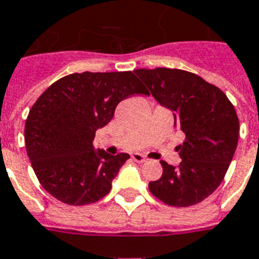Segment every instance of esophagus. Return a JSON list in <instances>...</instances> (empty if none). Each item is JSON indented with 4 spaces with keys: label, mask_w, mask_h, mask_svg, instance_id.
I'll return each instance as SVG.
<instances>
[{
    "label": "esophagus",
    "mask_w": 259,
    "mask_h": 259,
    "mask_svg": "<svg viewBox=\"0 0 259 259\" xmlns=\"http://www.w3.org/2000/svg\"><path fill=\"white\" fill-rule=\"evenodd\" d=\"M132 157H133V160L137 161V163H145V161H148L147 157L144 155H141V153H134Z\"/></svg>",
    "instance_id": "34e87169"
}]
</instances>
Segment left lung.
<instances>
[{
  "label": "left lung",
  "instance_id": "left-lung-1",
  "mask_svg": "<svg viewBox=\"0 0 259 259\" xmlns=\"http://www.w3.org/2000/svg\"><path fill=\"white\" fill-rule=\"evenodd\" d=\"M152 96L175 114V125L186 136L178 147L179 167L161 160L163 175L149 182V191L169 206H190L220 186L234 157L239 119L220 88L181 69L134 70Z\"/></svg>",
  "mask_w": 259,
  "mask_h": 259
}]
</instances>
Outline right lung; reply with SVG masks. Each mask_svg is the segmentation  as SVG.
<instances>
[{"mask_svg": "<svg viewBox=\"0 0 259 259\" xmlns=\"http://www.w3.org/2000/svg\"><path fill=\"white\" fill-rule=\"evenodd\" d=\"M138 94L149 92L134 72H84L59 78L37 98L24 138L35 175L47 193L74 206L108 194L130 156L95 152V133L111 121L119 102Z\"/></svg>", "mask_w": 259, "mask_h": 259, "instance_id": "obj_1", "label": "right lung"}]
</instances>
